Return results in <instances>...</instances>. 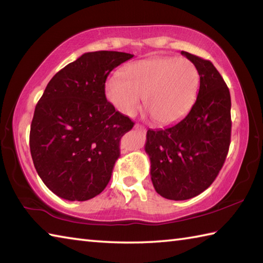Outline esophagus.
I'll list each match as a JSON object with an SVG mask.
<instances>
[{
	"instance_id": "1",
	"label": "esophagus",
	"mask_w": 263,
	"mask_h": 263,
	"mask_svg": "<svg viewBox=\"0 0 263 263\" xmlns=\"http://www.w3.org/2000/svg\"><path fill=\"white\" fill-rule=\"evenodd\" d=\"M135 128H136V130H138V131H141V132L146 131V128H144L142 125H139V124H137V125L135 126Z\"/></svg>"
}]
</instances>
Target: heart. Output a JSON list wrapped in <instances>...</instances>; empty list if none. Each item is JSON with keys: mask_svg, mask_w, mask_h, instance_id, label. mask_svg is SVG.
I'll use <instances>...</instances> for the list:
<instances>
[{"mask_svg": "<svg viewBox=\"0 0 263 263\" xmlns=\"http://www.w3.org/2000/svg\"><path fill=\"white\" fill-rule=\"evenodd\" d=\"M200 73L191 61L153 58L126 66L122 74L105 83L109 104L125 116H133L146 106L155 121L170 125L182 120L197 100Z\"/></svg>", "mask_w": 263, "mask_h": 263, "instance_id": "obj_1", "label": "heart"}]
</instances>
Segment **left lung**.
<instances>
[{"label": "left lung", "instance_id": "obj_1", "mask_svg": "<svg viewBox=\"0 0 263 263\" xmlns=\"http://www.w3.org/2000/svg\"><path fill=\"white\" fill-rule=\"evenodd\" d=\"M200 73L189 114L168 127L147 131L144 150L156 192L170 200L197 197L215 181L231 143V93L210 61L181 52Z\"/></svg>", "mask_w": 263, "mask_h": 263}]
</instances>
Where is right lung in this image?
<instances>
[{
  "label": "right lung",
  "mask_w": 263,
  "mask_h": 263,
  "mask_svg": "<svg viewBox=\"0 0 263 263\" xmlns=\"http://www.w3.org/2000/svg\"><path fill=\"white\" fill-rule=\"evenodd\" d=\"M132 54L99 51L82 54L55 74L36 105L30 153L44 184L58 197L86 201L107 185L120 139L133 127L107 102L110 71Z\"/></svg>",
  "instance_id": "add662e5"
}]
</instances>
